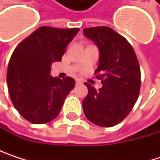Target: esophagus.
I'll return each mask as SVG.
<instances>
[{
  "label": "esophagus",
  "mask_w": 160,
  "mask_h": 160,
  "mask_svg": "<svg viewBox=\"0 0 160 160\" xmlns=\"http://www.w3.org/2000/svg\"><path fill=\"white\" fill-rule=\"evenodd\" d=\"M76 83L77 84H80V83H82V81L80 80H76Z\"/></svg>",
  "instance_id": "esophagus-1"
}]
</instances>
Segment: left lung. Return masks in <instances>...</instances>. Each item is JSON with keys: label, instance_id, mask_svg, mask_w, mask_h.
I'll return each instance as SVG.
<instances>
[{"label": "left lung", "instance_id": "obj_1", "mask_svg": "<svg viewBox=\"0 0 160 160\" xmlns=\"http://www.w3.org/2000/svg\"><path fill=\"white\" fill-rule=\"evenodd\" d=\"M99 50V65L95 73L102 81L96 91L85 82L88 94L82 101L86 118L100 127H112L122 121L137 101L141 72L134 50L129 42L108 27L83 29Z\"/></svg>", "mask_w": 160, "mask_h": 160}]
</instances>
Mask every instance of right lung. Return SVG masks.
Listing matches in <instances>:
<instances>
[{
    "instance_id": "1",
    "label": "right lung",
    "mask_w": 160,
    "mask_h": 160,
    "mask_svg": "<svg viewBox=\"0 0 160 160\" xmlns=\"http://www.w3.org/2000/svg\"><path fill=\"white\" fill-rule=\"evenodd\" d=\"M79 30L42 27L15 49L7 70L8 91L16 110L31 123L54 119L74 88L73 78L52 77L51 66L61 61Z\"/></svg>"
}]
</instances>
